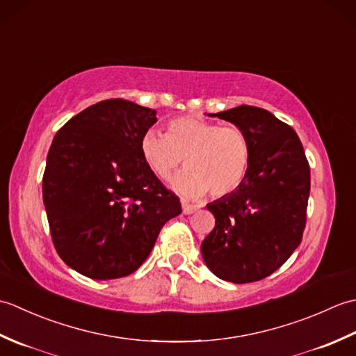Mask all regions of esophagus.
<instances>
[{
	"label": "esophagus",
	"mask_w": 356,
	"mask_h": 356,
	"mask_svg": "<svg viewBox=\"0 0 356 356\" xmlns=\"http://www.w3.org/2000/svg\"><path fill=\"white\" fill-rule=\"evenodd\" d=\"M197 208H199V207H195V205H190V203H186V202H184V203H182L184 214H193L194 211H197Z\"/></svg>",
	"instance_id": "esophagus-1"
}]
</instances>
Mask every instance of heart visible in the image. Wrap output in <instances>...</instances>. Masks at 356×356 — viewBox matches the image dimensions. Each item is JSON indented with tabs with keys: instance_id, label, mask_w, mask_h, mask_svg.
Returning <instances> with one entry per match:
<instances>
[{
	"instance_id": "b5f03b06",
	"label": "heart",
	"mask_w": 356,
	"mask_h": 356,
	"mask_svg": "<svg viewBox=\"0 0 356 356\" xmlns=\"http://www.w3.org/2000/svg\"><path fill=\"white\" fill-rule=\"evenodd\" d=\"M139 148L143 162L161 180H170L185 159L186 170L172 186L191 199L208 191L213 197L236 191L251 162V143L241 128L193 116L171 119L166 134L145 131Z\"/></svg>"
}]
</instances>
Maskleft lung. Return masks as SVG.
<instances>
[{"instance_id":"1","label":"left lung","mask_w":356,"mask_h":356,"mask_svg":"<svg viewBox=\"0 0 356 356\" xmlns=\"http://www.w3.org/2000/svg\"><path fill=\"white\" fill-rule=\"evenodd\" d=\"M211 116L246 133L251 162L236 191L207 205L216 226L202 241L203 260L226 282H259L301 243L311 191L309 162L293 128L268 110L240 105Z\"/></svg>"}]
</instances>
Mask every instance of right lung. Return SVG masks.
Here are the masks:
<instances>
[{
	"label": "right lung",
	"instance_id": "obj_1",
	"mask_svg": "<svg viewBox=\"0 0 356 356\" xmlns=\"http://www.w3.org/2000/svg\"><path fill=\"white\" fill-rule=\"evenodd\" d=\"M156 110L125 99L90 105L59 128L47 154L42 199L65 264L93 280L133 274L159 232L182 213L143 162L139 142Z\"/></svg>",
	"mask_w": 356,
	"mask_h": 356
}]
</instances>
